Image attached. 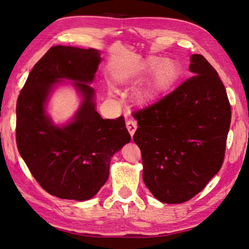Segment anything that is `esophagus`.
<instances>
[{
  "instance_id": "1",
  "label": "esophagus",
  "mask_w": 249,
  "mask_h": 249,
  "mask_svg": "<svg viewBox=\"0 0 249 249\" xmlns=\"http://www.w3.org/2000/svg\"><path fill=\"white\" fill-rule=\"evenodd\" d=\"M126 128H127L130 136L133 137L136 129H137V122L134 120H127L126 121Z\"/></svg>"
}]
</instances>
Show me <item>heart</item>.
<instances>
[{"label":"heart","instance_id":"obj_1","mask_svg":"<svg viewBox=\"0 0 249 249\" xmlns=\"http://www.w3.org/2000/svg\"><path fill=\"white\" fill-rule=\"evenodd\" d=\"M151 71L152 72L149 81L135 95L137 105L147 106L168 92L181 77L182 68L178 61L173 59L160 60L157 56H150L136 67L116 72L113 78L115 82L126 84Z\"/></svg>","mask_w":249,"mask_h":249}]
</instances>
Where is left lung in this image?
Here are the masks:
<instances>
[{"label": "left lung", "instance_id": "1", "mask_svg": "<svg viewBox=\"0 0 249 249\" xmlns=\"http://www.w3.org/2000/svg\"><path fill=\"white\" fill-rule=\"evenodd\" d=\"M195 76L149 107L134 112V135L143 181L163 203H183L223 166L231 107L224 83L201 54L190 56Z\"/></svg>", "mask_w": 249, "mask_h": 249}]
</instances>
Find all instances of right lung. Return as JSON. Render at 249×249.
<instances>
[{"mask_svg":"<svg viewBox=\"0 0 249 249\" xmlns=\"http://www.w3.org/2000/svg\"><path fill=\"white\" fill-rule=\"evenodd\" d=\"M96 49L54 46L34 65L17 100L16 141L32 176L61 199L93 198L109 177L111 157L130 141L124 116L104 120L95 110ZM61 78L75 82L83 104L70 124L59 128L45 114L52 88Z\"/></svg>","mask_w":249,"mask_h":249,"instance_id":"1","label":"right lung"}]
</instances>
